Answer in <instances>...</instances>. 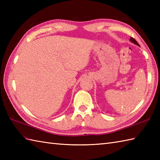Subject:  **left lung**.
Returning a JSON list of instances; mask_svg holds the SVG:
<instances>
[{"label": "left lung", "mask_w": 160, "mask_h": 160, "mask_svg": "<svg viewBox=\"0 0 160 160\" xmlns=\"http://www.w3.org/2000/svg\"><path fill=\"white\" fill-rule=\"evenodd\" d=\"M130 40L132 42H133L134 44H135V45H139V44H138V42L136 41V40H135L133 38H132V37H131V39H130Z\"/></svg>", "instance_id": "1"}]
</instances>
